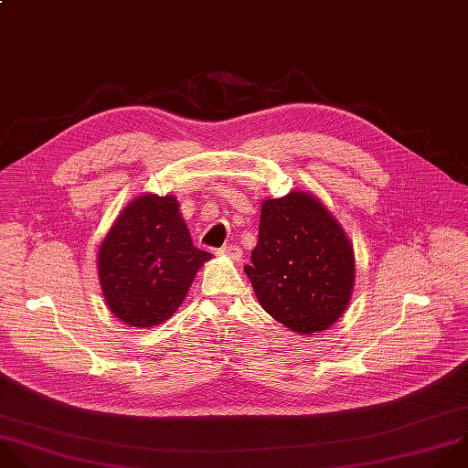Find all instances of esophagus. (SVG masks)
Wrapping results in <instances>:
<instances>
[{"label": "esophagus", "mask_w": 468, "mask_h": 468, "mask_svg": "<svg viewBox=\"0 0 468 468\" xmlns=\"http://www.w3.org/2000/svg\"><path fill=\"white\" fill-rule=\"evenodd\" d=\"M216 254L230 258V260H239L241 258V249L238 245H229V247H221L219 250H216Z\"/></svg>", "instance_id": "34e87169"}]
</instances>
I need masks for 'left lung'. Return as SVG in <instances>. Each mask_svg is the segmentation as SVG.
Here are the masks:
<instances>
[{"label": "left lung", "instance_id": "left-lung-1", "mask_svg": "<svg viewBox=\"0 0 468 468\" xmlns=\"http://www.w3.org/2000/svg\"><path fill=\"white\" fill-rule=\"evenodd\" d=\"M245 272L261 308L297 334L330 328L354 288V249L326 207L306 192L261 203Z\"/></svg>", "mask_w": 468, "mask_h": 468}]
</instances>
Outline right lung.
Returning <instances> with one entry per match:
<instances>
[{
    "label": "right lung",
    "instance_id": "1",
    "mask_svg": "<svg viewBox=\"0 0 468 468\" xmlns=\"http://www.w3.org/2000/svg\"><path fill=\"white\" fill-rule=\"evenodd\" d=\"M210 252L194 247L173 196L147 194L129 203L101 243L100 282L111 312L149 328L182 304Z\"/></svg>",
    "mask_w": 468,
    "mask_h": 468
}]
</instances>
